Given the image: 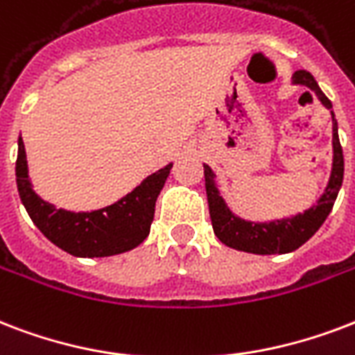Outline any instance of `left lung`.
Segmentation results:
<instances>
[{
	"label": "left lung",
	"mask_w": 355,
	"mask_h": 355,
	"mask_svg": "<svg viewBox=\"0 0 355 355\" xmlns=\"http://www.w3.org/2000/svg\"><path fill=\"white\" fill-rule=\"evenodd\" d=\"M292 83L309 87L311 91H315L318 100L328 110L334 107L328 96L322 93L316 80L307 70H296L292 76ZM331 121H334V166H331L329 182L316 205H313L304 214H296L294 218L275 220L270 223H253V221L238 218L229 210L227 202L220 196L212 169L208 166H202L205 167V186H207L210 220H212L214 234L220 238V242L232 250L245 251V253L275 255V253H291V251L297 250L320 229L334 208L335 199L339 196V189L343 186V175H345V158H343V147H340L337 119H335L334 112H331Z\"/></svg>",
	"instance_id": "1"
}]
</instances>
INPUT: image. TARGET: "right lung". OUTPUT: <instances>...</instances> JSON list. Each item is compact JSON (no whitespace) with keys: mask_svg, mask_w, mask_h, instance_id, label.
I'll list each match as a JSON object with an SVG mask.
<instances>
[{"mask_svg":"<svg viewBox=\"0 0 355 355\" xmlns=\"http://www.w3.org/2000/svg\"><path fill=\"white\" fill-rule=\"evenodd\" d=\"M173 164L148 175L128 196L93 212L55 208L35 193L27 173L26 147L18 139L16 186L29 218L51 243L74 257H112L137 248L148 236L154 207Z\"/></svg>","mask_w":355,"mask_h":355,"instance_id":"1","label":"right lung"}]
</instances>
